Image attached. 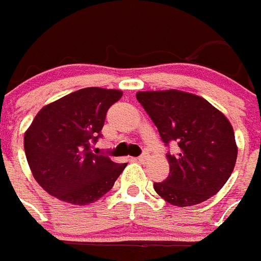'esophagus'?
<instances>
[{
  "label": "esophagus",
  "mask_w": 261,
  "mask_h": 261,
  "mask_svg": "<svg viewBox=\"0 0 261 261\" xmlns=\"http://www.w3.org/2000/svg\"><path fill=\"white\" fill-rule=\"evenodd\" d=\"M146 156H138V158H134L133 160H136V162H140V163H142V162H145Z\"/></svg>",
  "instance_id": "34e87169"
}]
</instances>
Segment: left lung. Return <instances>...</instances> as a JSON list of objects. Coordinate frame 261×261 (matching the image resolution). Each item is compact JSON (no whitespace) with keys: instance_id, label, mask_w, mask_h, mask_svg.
Returning <instances> with one entry per match:
<instances>
[{"instance_id":"1","label":"left lung","mask_w":261,"mask_h":261,"mask_svg":"<svg viewBox=\"0 0 261 261\" xmlns=\"http://www.w3.org/2000/svg\"><path fill=\"white\" fill-rule=\"evenodd\" d=\"M137 99L159 130L165 144L175 141L178 153H167L170 174L155 182L166 202L185 207L216 195L233 171L238 146L224 113L204 98L179 90L140 91Z\"/></svg>"}]
</instances>
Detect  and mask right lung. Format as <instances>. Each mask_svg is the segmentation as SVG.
<instances>
[{"label": "right lung", "mask_w": 261, "mask_h": 261, "mask_svg": "<svg viewBox=\"0 0 261 261\" xmlns=\"http://www.w3.org/2000/svg\"><path fill=\"white\" fill-rule=\"evenodd\" d=\"M120 90L82 88L38 112L24 133V152L33 177L59 200L84 206L112 190L127 163L94 153L106 112Z\"/></svg>", "instance_id": "obj_1"}]
</instances>
